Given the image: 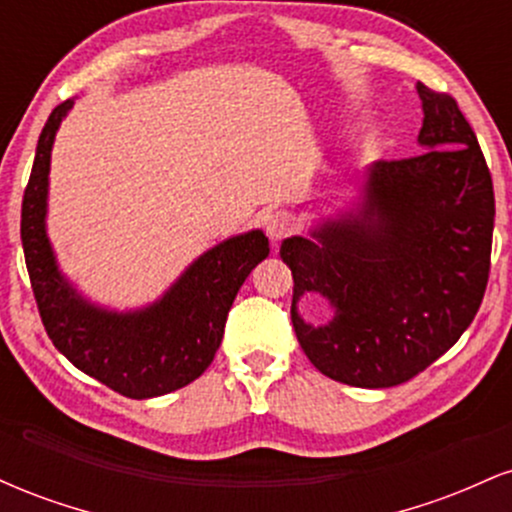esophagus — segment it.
<instances>
[{
    "label": "esophagus",
    "instance_id": "obj_1",
    "mask_svg": "<svg viewBox=\"0 0 512 512\" xmlns=\"http://www.w3.org/2000/svg\"><path fill=\"white\" fill-rule=\"evenodd\" d=\"M293 228H296V221H293L289 211H274V214L267 216V236L272 240L291 236Z\"/></svg>",
    "mask_w": 512,
    "mask_h": 512
}]
</instances>
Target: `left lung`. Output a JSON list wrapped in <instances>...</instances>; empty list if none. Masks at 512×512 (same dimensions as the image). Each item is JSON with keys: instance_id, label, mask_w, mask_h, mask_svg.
<instances>
[{"instance_id": "1", "label": "left lung", "mask_w": 512, "mask_h": 512, "mask_svg": "<svg viewBox=\"0 0 512 512\" xmlns=\"http://www.w3.org/2000/svg\"><path fill=\"white\" fill-rule=\"evenodd\" d=\"M416 93L424 151L373 163L361 207L279 250L298 344L344 385L395 387L426 370L472 325L489 281L496 202L477 134L448 93L421 81ZM308 290L335 308L327 326L297 315Z\"/></svg>"}]
</instances>
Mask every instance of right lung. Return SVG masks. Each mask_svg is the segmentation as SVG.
Masks as SVG:
<instances>
[{"label": "right lung", "mask_w": 512, "mask_h": 512, "mask_svg": "<svg viewBox=\"0 0 512 512\" xmlns=\"http://www.w3.org/2000/svg\"><path fill=\"white\" fill-rule=\"evenodd\" d=\"M72 105L60 103L45 122L21 204V243L40 320L57 351L98 383L129 399L168 395L214 361L228 310L269 255V240L262 231L223 240L144 310L113 313L88 303L60 274L45 233L52 142Z\"/></svg>", "instance_id": "right-lung-1"}]
</instances>
